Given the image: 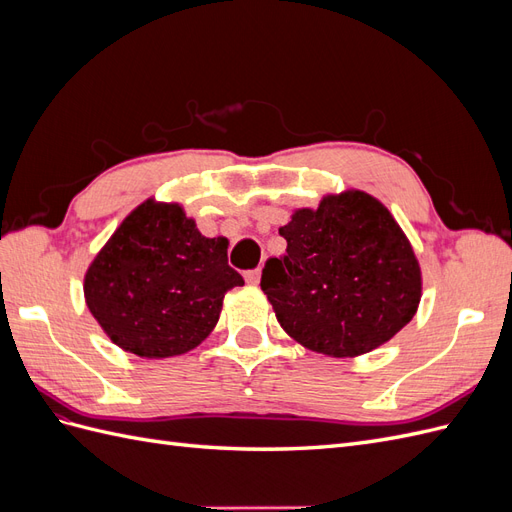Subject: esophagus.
<instances>
[{
    "label": "esophagus",
    "instance_id": "34e87169",
    "mask_svg": "<svg viewBox=\"0 0 512 512\" xmlns=\"http://www.w3.org/2000/svg\"><path fill=\"white\" fill-rule=\"evenodd\" d=\"M260 275H262V271L260 269H254V271H247L245 273V280H247V284H258L260 282Z\"/></svg>",
    "mask_w": 512,
    "mask_h": 512
}]
</instances>
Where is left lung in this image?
<instances>
[{
    "label": "left lung",
    "mask_w": 512,
    "mask_h": 512,
    "mask_svg": "<svg viewBox=\"0 0 512 512\" xmlns=\"http://www.w3.org/2000/svg\"><path fill=\"white\" fill-rule=\"evenodd\" d=\"M286 256L269 258L260 288L301 346L346 359L376 350L414 318L423 277L391 211L361 190L297 209Z\"/></svg>",
    "instance_id": "8db88e82"
}]
</instances>
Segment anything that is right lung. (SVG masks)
Listing matches in <instances>:
<instances>
[{"mask_svg":"<svg viewBox=\"0 0 512 512\" xmlns=\"http://www.w3.org/2000/svg\"><path fill=\"white\" fill-rule=\"evenodd\" d=\"M228 241L200 235L179 203L145 200L119 224L85 273V303L108 339L145 359L203 344L224 294L243 286Z\"/></svg>","mask_w":512,"mask_h":512,"instance_id":"add662e5","label":"right lung"}]
</instances>
